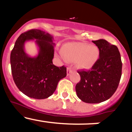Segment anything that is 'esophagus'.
I'll list each match as a JSON object with an SVG mask.
<instances>
[{
    "instance_id": "1",
    "label": "esophagus",
    "mask_w": 132,
    "mask_h": 132,
    "mask_svg": "<svg viewBox=\"0 0 132 132\" xmlns=\"http://www.w3.org/2000/svg\"><path fill=\"white\" fill-rule=\"evenodd\" d=\"M72 71H73V70H72V68H71L68 67L67 68V75H70L71 72H72Z\"/></svg>"
}]
</instances>
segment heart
Segmentation results:
<instances>
[{"label":"heart","mask_w":132,"mask_h":132,"mask_svg":"<svg viewBox=\"0 0 132 132\" xmlns=\"http://www.w3.org/2000/svg\"><path fill=\"white\" fill-rule=\"evenodd\" d=\"M62 55L68 62H75V66L80 70H87L94 66L99 58L98 47L79 42L68 43L61 50Z\"/></svg>","instance_id":"obj_1"}]
</instances>
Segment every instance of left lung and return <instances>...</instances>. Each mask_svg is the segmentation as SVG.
Returning a JSON list of instances; mask_svg holds the SVG:
<instances>
[{
  "instance_id": "obj_1",
  "label": "left lung",
  "mask_w": 132,
  "mask_h": 132,
  "mask_svg": "<svg viewBox=\"0 0 132 132\" xmlns=\"http://www.w3.org/2000/svg\"><path fill=\"white\" fill-rule=\"evenodd\" d=\"M93 43L99 49V59L90 70L78 71L81 78L75 90L84 102L98 103L107 100L116 91L121 77L122 62L116 45L102 39Z\"/></svg>"
}]
</instances>
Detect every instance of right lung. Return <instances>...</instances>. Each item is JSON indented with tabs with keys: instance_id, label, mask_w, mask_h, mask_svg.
I'll use <instances>...</instances> for the list:
<instances>
[{
	"instance_id": "1",
	"label": "right lung",
	"mask_w": 132,
	"mask_h": 132,
	"mask_svg": "<svg viewBox=\"0 0 132 132\" xmlns=\"http://www.w3.org/2000/svg\"><path fill=\"white\" fill-rule=\"evenodd\" d=\"M36 39L39 48L37 56L32 58L25 53L26 41ZM52 36L32 29L21 34L16 41L10 56L13 80L19 90L27 96L45 99L52 95L60 80L66 76V68L57 67L52 62L55 43Z\"/></svg>"
}]
</instances>
